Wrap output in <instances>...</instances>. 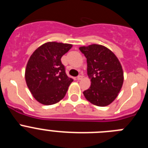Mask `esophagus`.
<instances>
[{
    "label": "esophagus",
    "instance_id": "1",
    "mask_svg": "<svg viewBox=\"0 0 148 148\" xmlns=\"http://www.w3.org/2000/svg\"><path fill=\"white\" fill-rule=\"evenodd\" d=\"M82 78H83V75H78V76L77 77V80H82Z\"/></svg>",
    "mask_w": 148,
    "mask_h": 148
}]
</instances>
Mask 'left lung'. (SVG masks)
<instances>
[{
	"label": "left lung",
	"mask_w": 148,
	"mask_h": 148,
	"mask_svg": "<svg viewBox=\"0 0 148 148\" xmlns=\"http://www.w3.org/2000/svg\"><path fill=\"white\" fill-rule=\"evenodd\" d=\"M79 49L87 58V75L91 81L84 95L94 105H109L118 96L124 82L118 58L108 48L99 44L81 47Z\"/></svg>",
	"instance_id": "8db88e82"
}]
</instances>
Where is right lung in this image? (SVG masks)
Masks as SVG:
<instances>
[{"mask_svg":"<svg viewBox=\"0 0 148 148\" xmlns=\"http://www.w3.org/2000/svg\"><path fill=\"white\" fill-rule=\"evenodd\" d=\"M73 45L47 42L30 56L25 70L27 87L40 104L51 105L64 97L73 78L66 75L61 58Z\"/></svg>","mask_w":148,"mask_h":148,"instance_id":"obj_1","label":"right lung"}]
</instances>
